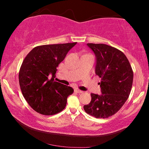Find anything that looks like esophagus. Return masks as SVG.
Masks as SVG:
<instances>
[{"label": "esophagus", "mask_w": 149, "mask_h": 149, "mask_svg": "<svg viewBox=\"0 0 149 149\" xmlns=\"http://www.w3.org/2000/svg\"><path fill=\"white\" fill-rule=\"evenodd\" d=\"M75 92H76L77 93H84V91H82L79 90V89H75Z\"/></svg>", "instance_id": "esophagus-1"}]
</instances>
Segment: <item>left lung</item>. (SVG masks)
Wrapping results in <instances>:
<instances>
[{
	"mask_svg": "<svg viewBox=\"0 0 149 149\" xmlns=\"http://www.w3.org/2000/svg\"><path fill=\"white\" fill-rule=\"evenodd\" d=\"M97 57L95 74L101 78L100 95L91 93V100L84 107L96 118H107L120 110L132 90L133 72L125 55L105 44L87 43Z\"/></svg>",
	"mask_w": 149,
	"mask_h": 149,
	"instance_id": "8db88e82",
	"label": "left lung"
}]
</instances>
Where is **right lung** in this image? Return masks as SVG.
I'll return each instance as SVG.
<instances>
[{
	"label": "right lung",
	"instance_id": "add662e5",
	"mask_svg": "<svg viewBox=\"0 0 149 149\" xmlns=\"http://www.w3.org/2000/svg\"><path fill=\"white\" fill-rule=\"evenodd\" d=\"M77 42L45 45L33 49L19 72V84L24 99L39 114L51 116L64 109L72 87L54 81L57 68Z\"/></svg>",
	"mask_w": 149,
	"mask_h": 149
}]
</instances>
